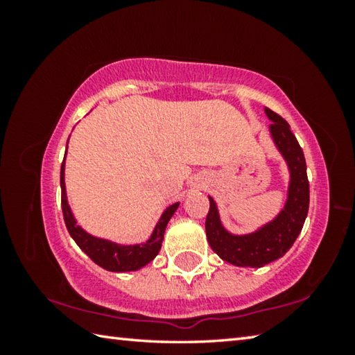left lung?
<instances>
[{"instance_id":"1","label":"left lung","mask_w":355,"mask_h":355,"mask_svg":"<svg viewBox=\"0 0 355 355\" xmlns=\"http://www.w3.org/2000/svg\"><path fill=\"white\" fill-rule=\"evenodd\" d=\"M264 111L272 120L271 135L275 146L285 156L288 167H290V191H288L286 205L277 218L258 232L244 236L230 235L222 227L218 208L209 197V211L205 220L208 243L222 260L235 264V266L261 268L264 264L284 257L296 241L309 213L310 186L302 148L284 117H280L269 107Z\"/></svg>"}]
</instances>
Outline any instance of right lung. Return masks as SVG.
I'll use <instances>...</instances> for the list:
<instances>
[{"label":"right lung","instance_id":"1","mask_svg":"<svg viewBox=\"0 0 355 355\" xmlns=\"http://www.w3.org/2000/svg\"><path fill=\"white\" fill-rule=\"evenodd\" d=\"M61 207L64 214V222L67 225V230L70 236L75 239V243L80 245V249L86 254L94 263H97L106 271L112 272H125V271H136L150 263L153 258L158 255L161 249V243L164 238V230L167 227V222L175 213L178 208V203H173L166 209L161 216V219L155 227V232L152 238L148 239L146 244H136V245H120L111 241H105V239L94 238L87 235L81 227L76 225L73 214H71L67 196H65V184H64V161L61 166Z\"/></svg>","mask_w":355,"mask_h":355}]
</instances>
